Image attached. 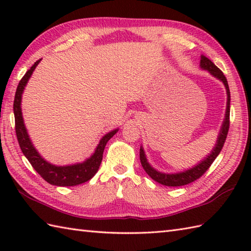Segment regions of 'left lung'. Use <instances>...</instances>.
<instances>
[{
  "mask_svg": "<svg viewBox=\"0 0 251 251\" xmlns=\"http://www.w3.org/2000/svg\"><path fill=\"white\" fill-rule=\"evenodd\" d=\"M200 67L201 70H206L209 72L212 76L219 79L220 82L223 83L226 90V114L225 119H223L222 125L219 134H218L217 141L215 143V147L212 148L211 152L208 154L206 157L201 159V162L197 163L195 166L191 167L189 169L182 170V172L178 173H163L159 172V170L154 168L152 165L149 163L145 149L141 146L140 147V162L143 169L146 170V173L150 176V177L156 181V182L161 183L166 186H181L189 184L193 182L196 179L201 177L202 175L206 173V170L210 167V165L214 163L216 157L219 155L220 151L222 150V147L225 145V141L226 139V135L228 131V127H230V101H231V96H230V89H228V84L225 74L222 73L219 68L215 66V63L212 62L210 59L204 55L201 56V61H200Z\"/></svg>",
  "mask_w": 251,
  "mask_h": 251,
  "instance_id": "left-lung-1",
  "label": "left lung"
}]
</instances>
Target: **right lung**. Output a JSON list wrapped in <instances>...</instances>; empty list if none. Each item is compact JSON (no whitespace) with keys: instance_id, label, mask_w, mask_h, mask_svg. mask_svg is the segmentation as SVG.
Segmentation results:
<instances>
[{"instance_id":"1","label":"right lung","mask_w":251,"mask_h":251,"mask_svg":"<svg viewBox=\"0 0 251 251\" xmlns=\"http://www.w3.org/2000/svg\"><path fill=\"white\" fill-rule=\"evenodd\" d=\"M41 60L42 59L37 60L30 68V70L26 71L24 77L20 79L17 90H16L14 100V115L16 135H17L19 146L24 155L28 158V161L32 165V167L49 183L57 186H73L82 184L92 179L96 173L98 172L101 161H102V155L106 143L119 131L120 128H115L106 132L99 140V143L95 148V151L92 155L81 163L59 166V165L47 162L39 153V151L36 150L33 143H32L28 130H26V127L25 125L23 110H21V99H23L25 88L29 82L32 73H33L36 66L39 65Z\"/></svg>"}]
</instances>
